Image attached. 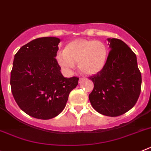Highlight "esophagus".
I'll use <instances>...</instances> for the list:
<instances>
[{"label": "esophagus", "instance_id": "1", "mask_svg": "<svg viewBox=\"0 0 151 151\" xmlns=\"http://www.w3.org/2000/svg\"><path fill=\"white\" fill-rule=\"evenodd\" d=\"M85 81V78H79V80H78V82L79 83H81V82H83V81Z\"/></svg>", "mask_w": 151, "mask_h": 151}]
</instances>
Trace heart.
Here are the masks:
<instances>
[{
  "mask_svg": "<svg viewBox=\"0 0 151 151\" xmlns=\"http://www.w3.org/2000/svg\"><path fill=\"white\" fill-rule=\"evenodd\" d=\"M109 56L105 42L99 40L78 39L69 42L63 53H58L57 61L64 71L70 72L78 63L80 71L85 75H95L103 70Z\"/></svg>",
  "mask_w": 151,
  "mask_h": 151,
  "instance_id": "1",
  "label": "heart"
}]
</instances>
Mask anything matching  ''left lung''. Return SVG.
I'll return each mask as SVG.
<instances>
[{
    "label": "left lung",
    "mask_w": 151,
    "mask_h": 151,
    "mask_svg": "<svg viewBox=\"0 0 151 151\" xmlns=\"http://www.w3.org/2000/svg\"><path fill=\"white\" fill-rule=\"evenodd\" d=\"M109 52L103 70L91 79L94 88L89 94L93 108L100 114L117 117L130 110L139 99L142 75L135 54L119 39L109 38Z\"/></svg>",
    "instance_id": "obj_1"
}]
</instances>
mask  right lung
Masks as SVG:
<instances>
[{"instance_id":"add662e5","label":"right lung","mask_w":151,"mask_h":151,"mask_svg":"<svg viewBox=\"0 0 151 151\" xmlns=\"http://www.w3.org/2000/svg\"><path fill=\"white\" fill-rule=\"evenodd\" d=\"M60 40L41 37L20 48L11 71L12 96L24 112L42 120L53 118L65 108L78 78H66L55 59Z\"/></svg>"}]
</instances>
